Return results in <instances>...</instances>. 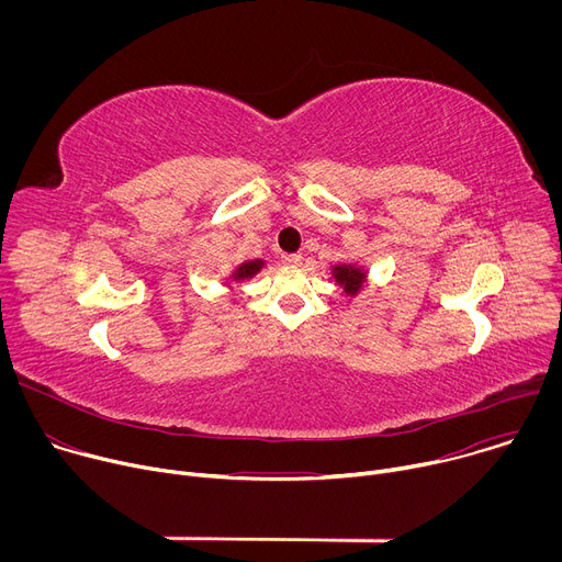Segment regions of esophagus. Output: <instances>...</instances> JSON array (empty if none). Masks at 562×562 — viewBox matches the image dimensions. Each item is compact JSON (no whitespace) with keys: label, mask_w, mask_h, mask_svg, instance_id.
Masks as SVG:
<instances>
[{"label":"esophagus","mask_w":562,"mask_h":562,"mask_svg":"<svg viewBox=\"0 0 562 562\" xmlns=\"http://www.w3.org/2000/svg\"><path fill=\"white\" fill-rule=\"evenodd\" d=\"M282 265L297 267V265H302V256H297V254H284V256H282Z\"/></svg>","instance_id":"34e87169"}]
</instances>
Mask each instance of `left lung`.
I'll return each mask as SVG.
<instances>
[{
  "label": "left lung",
  "mask_w": 562,
  "mask_h": 562,
  "mask_svg": "<svg viewBox=\"0 0 562 562\" xmlns=\"http://www.w3.org/2000/svg\"><path fill=\"white\" fill-rule=\"evenodd\" d=\"M336 278L340 280V284L345 286L347 293H356L362 286L364 273L353 267H336Z\"/></svg>",
  "instance_id": "obj_1"
}]
</instances>
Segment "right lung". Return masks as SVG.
Segmentation results:
<instances>
[{
	"label": "right lung",
	"mask_w": 562,
	"mask_h": 562,
	"mask_svg": "<svg viewBox=\"0 0 562 562\" xmlns=\"http://www.w3.org/2000/svg\"><path fill=\"white\" fill-rule=\"evenodd\" d=\"M262 267V262L260 260H256V262H247V265H243L239 267V271H237V278H251L258 269Z\"/></svg>",
	"instance_id": "1"
}]
</instances>
